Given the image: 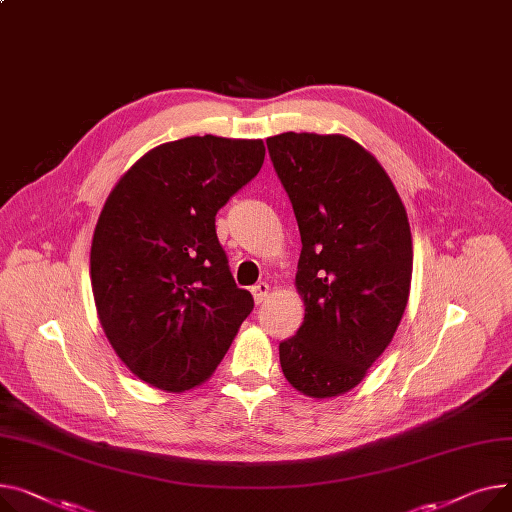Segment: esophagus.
Listing matches in <instances>:
<instances>
[{
	"mask_svg": "<svg viewBox=\"0 0 512 512\" xmlns=\"http://www.w3.org/2000/svg\"><path fill=\"white\" fill-rule=\"evenodd\" d=\"M251 294H253L255 304H261V302L267 298V294H269V284H265V282L255 284V286L251 288Z\"/></svg>",
	"mask_w": 512,
	"mask_h": 512,
	"instance_id": "esophagus-1",
	"label": "esophagus"
}]
</instances>
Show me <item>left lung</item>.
<instances>
[{
    "label": "left lung",
    "mask_w": 512,
    "mask_h": 512,
    "mask_svg": "<svg viewBox=\"0 0 512 512\" xmlns=\"http://www.w3.org/2000/svg\"><path fill=\"white\" fill-rule=\"evenodd\" d=\"M267 150L302 241L304 321L280 344L282 372L306 397L344 395L391 344L410 298L407 212L381 162L348 135L288 131Z\"/></svg>",
    "instance_id": "8db88e82"
}]
</instances>
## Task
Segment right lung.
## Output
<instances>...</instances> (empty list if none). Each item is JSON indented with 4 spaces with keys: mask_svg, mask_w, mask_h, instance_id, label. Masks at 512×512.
Masks as SVG:
<instances>
[{
    "mask_svg": "<svg viewBox=\"0 0 512 512\" xmlns=\"http://www.w3.org/2000/svg\"><path fill=\"white\" fill-rule=\"evenodd\" d=\"M263 158V140L166 142L135 160L102 206L90 247L98 321L150 387L183 393L206 383L253 311L214 222Z\"/></svg>",
    "mask_w": 512,
    "mask_h": 512,
    "instance_id": "1",
    "label": "right lung"
}]
</instances>
